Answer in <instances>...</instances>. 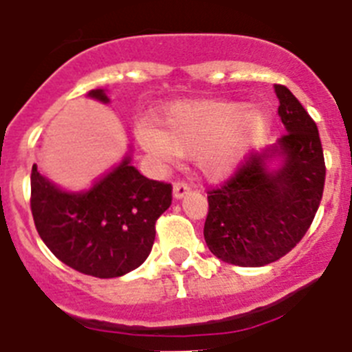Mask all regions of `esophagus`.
Segmentation results:
<instances>
[{
	"label": "esophagus",
	"mask_w": 352,
	"mask_h": 352,
	"mask_svg": "<svg viewBox=\"0 0 352 352\" xmlns=\"http://www.w3.org/2000/svg\"><path fill=\"white\" fill-rule=\"evenodd\" d=\"M188 192H190V187H188L187 183H183V182L174 183V187H173V196L176 197V199H182V197L187 196Z\"/></svg>",
	"instance_id": "1"
}]
</instances>
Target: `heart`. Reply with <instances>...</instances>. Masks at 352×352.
Returning a JSON list of instances; mask_svg holds the SVG:
<instances>
[{
    "label": "heart",
    "mask_w": 352,
    "mask_h": 352,
    "mask_svg": "<svg viewBox=\"0 0 352 352\" xmlns=\"http://www.w3.org/2000/svg\"><path fill=\"white\" fill-rule=\"evenodd\" d=\"M272 117L241 100H185L160 115V126L136 122L135 136L156 164H173L179 155L192 156L203 176H230L266 138Z\"/></svg>",
    "instance_id": "1"
}]
</instances>
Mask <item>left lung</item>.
I'll return each mask as SVG.
<instances>
[{"instance_id":"left-lung-1","label":"left lung","mask_w":352,"mask_h":352,"mask_svg":"<svg viewBox=\"0 0 352 352\" xmlns=\"http://www.w3.org/2000/svg\"><path fill=\"white\" fill-rule=\"evenodd\" d=\"M286 135L208 192L203 235L217 259L235 266L275 263L297 246L320 205L326 165L318 127L286 86L275 84Z\"/></svg>"}]
</instances>
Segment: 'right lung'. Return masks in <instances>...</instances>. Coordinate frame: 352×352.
<instances>
[{"mask_svg": "<svg viewBox=\"0 0 352 352\" xmlns=\"http://www.w3.org/2000/svg\"><path fill=\"white\" fill-rule=\"evenodd\" d=\"M88 97L107 104L106 89ZM131 149L120 164L98 176L86 190H66L32 167V216L41 239L59 261L84 275L122 277L151 254L155 225L170 207L169 183L145 178L131 164Z\"/></svg>", "mask_w": 352, "mask_h": 352, "instance_id": "add662e5", "label": "right lung"}]
</instances>
